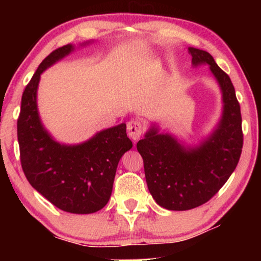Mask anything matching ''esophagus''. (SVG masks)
I'll return each instance as SVG.
<instances>
[{
    "instance_id": "1",
    "label": "esophagus",
    "mask_w": 261,
    "mask_h": 261,
    "mask_svg": "<svg viewBox=\"0 0 261 261\" xmlns=\"http://www.w3.org/2000/svg\"><path fill=\"white\" fill-rule=\"evenodd\" d=\"M127 130H128V137H129L132 140L137 141L138 139L144 134L145 124L138 120H132L127 124Z\"/></svg>"
}]
</instances>
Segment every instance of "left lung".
Listing matches in <instances>:
<instances>
[{"mask_svg": "<svg viewBox=\"0 0 261 261\" xmlns=\"http://www.w3.org/2000/svg\"><path fill=\"white\" fill-rule=\"evenodd\" d=\"M192 66L209 65L222 92V116L197 146H185L152 124L137 148L144 159L145 177L152 197L167 210H189L208 202L234 172L244 135L241 112L228 74L208 52L189 47Z\"/></svg>", "mask_w": 261, "mask_h": 261, "instance_id": "8db88e82", "label": "left lung"}]
</instances>
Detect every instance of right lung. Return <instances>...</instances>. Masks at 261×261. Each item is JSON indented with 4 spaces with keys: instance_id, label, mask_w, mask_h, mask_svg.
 <instances>
[{
    "instance_id": "add662e5",
    "label": "right lung",
    "mask_w": 261,
    "mask_h": 261,
    "mask_svg": "<svg viewBox=\"0 0 261 261\" xmlns=\"http://www.w3.org/2000/svg\"><path fill=\"white\" fill-rule=\"evenodd\" d=\"M73 49L71 44L57 48L35 71L21 99L17 140L23 173L39 194L64 212L91 214L108 203L117 164L133 144L126 123L98 132L78 145L60 144L45 129L37 103L40 76Z\"/></svg>"
}]
</instances>
